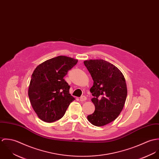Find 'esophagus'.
Masks as SVG:
<instances>
[{
	"label": "esophagus",
	"instance_id": "esophagus-1",
	"mask_svg": "<svg viewBox=\"0 0 159 159\" xmlns=\"http://www.w3.org/2000/svg\"><path fill=\"white\" fill-rule=\"evenodd\" d=\"M86 99H87V98H86V97L84 96V95H83V96H81V97H80V101H81V102H84V101L86 100Z\"/></svg>",
	"mask_w": 159,
	"mask_h": 159
}]
</instances>
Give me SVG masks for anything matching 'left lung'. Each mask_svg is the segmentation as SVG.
<instances>
[{"mask_svg": "<svg viewBox=\"0 0 159 159\" xmlns=\"http://www.w3.org/2000/svg\"><path fill=\"white\" fill-rule=\"evenodd\" d=\"M84 64L93 81L90 92L95 111L88 119L93 125L103 126L114 120L124 108L127 95L125 78L116 66L103 59L85 61Z\"/></svg>", "mask_w": 159, "mask_h": 159, "instance_id": "left-lung-1", "label": "left lung"}]
</instances>
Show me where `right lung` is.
I'll use <instances>...</instances> for the list:
<instances>
[{
	"label": "right lung",
	"mask_w": 159,
	"mask_h": 159,
	"mask_svg": "<svg viewBox=\"0 0 159 159\" xmlns=\"http://www.w3.org/2000/svg\"><path fill=\"white\" fill-rule=\"evenodd\" d=\"M78 62L67 56L48 59L34 71L28 95L38 117L46 122L61 119L75 98L69 93L70 86L64 77Z\"/></svg>",
	"instance_id": "right-lung-1"
}]
</instances>
